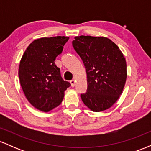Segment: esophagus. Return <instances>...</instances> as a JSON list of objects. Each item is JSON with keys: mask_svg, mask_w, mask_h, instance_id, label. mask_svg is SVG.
Here are the masks:
<instances>
[{"mask_svg": "<svg viewBox=\"0 0 151 151\" xmlns=\"http://www.w3.org/2000/svg\"><path fill=\"white\" fill-rule=\"evenodd\" d=\"M70 84H71V85H72V87H74V86H75V84H76L75 79H72V80H71L70 81Z\"/></svg>", "mask_w": 151, "mask_h": 151, "instance_id": "esophagus-1", "label": "esophagus"}]
</instances>
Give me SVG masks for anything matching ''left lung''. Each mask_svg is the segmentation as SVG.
Here are the masks:
<instances>
[{
  "label": "left lung",
  "instance_id": "obj_1",
  "mask_svg": "<svg viewBox=\"0 0 151 151\" xmlns=\"http://www.w3.org/2000/svg\"><path fill=\"white\" fill-rule=\"evenodd\" d=\"M72 45L86 72L87 91L81 94L82 101L92 111L111 108L122 94L127 77L122 52L106 37L77 36Z\"/></svg>",
  "mask_w": 151,
  "mask_h": 151
}]
</instances>
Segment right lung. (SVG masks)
Instances as JSON below:
<instances>
[{
	"instance_id": "obj_1",
	"label": "right lung",
	"mask_w": 151,
	"mask_h": 151,
	"mask_svg": "<svg viewBox=\"0 0 151 151\" xmlns=\"http://www.w3.org/2000/svg\"><path fill=\"white\" fill-rule=\"evenodd\" d=\"M69 39L56 36L35 40L20 60L18 76L22 89L30 104L41 111L49 112L58 106L71 86L64 81L55 63Z\"/></svg>"
}]
</instances>
